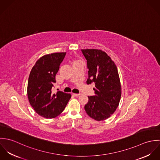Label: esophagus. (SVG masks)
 <instances>
[{
    "instance_id": "1",
    "label": "esophagus",
    "mask_w": 160,
    "mask_h": 160,
    "mask_svg": "<svg viewBox=\"0 0 160 160\" xmlns=\"http://www.w3.org/2000/svg\"><path fill=\"white\" fill-rule=\"evenodd\" d=\"M72 95H74V97H78L80 95L79 93H72Z\"/></svg>"
}]
</instances>
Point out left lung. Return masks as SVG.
I'll use <instances>...</instances> for the list:
<instances>
[{
  "label": "left lung",
  "mask_w": 160,
  "mask_h": 160,
  "mask_svg": "<svg viewBox=\"0 0 160 160\" xmlns=\"http://www.w3.org/2000/svg\"><path fill=\"white\" fill-rule=\"evenodd\" d=\"M87 60L88 84L95 83V95L88 97L86 112L92 119L103 121L114 113L121 95V86L117 67L107 53L99 49H82Z\"/></svg>",
  "instance_id": "left-lung-1"
}]
</instances>
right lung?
Returning <instances> with one entry per match:
<instances>
[{
	"instance_id": "obj_1",
	"label": "right lung",
	"mask_w": 160,
	"mask_h": 160,
	"mask_svg": "<svg viewBox=\"0 0 160 160\" xmlns=\"http://www.w3.org/2000/svg\"><path fill=\"white\" fill-rule=\"evenodd\" d=\"M66 52L47 54L41 57L31 69L27 88L29 102L34 111L45 118H54L61 114L71 97L70 93H52L55 76Z\"/></svg>"
}]
</instances>
